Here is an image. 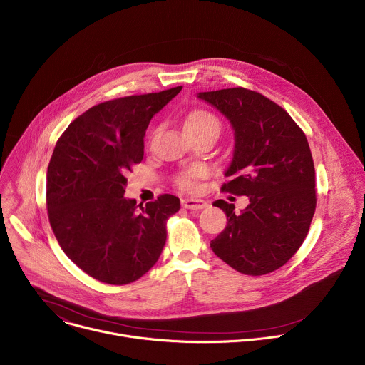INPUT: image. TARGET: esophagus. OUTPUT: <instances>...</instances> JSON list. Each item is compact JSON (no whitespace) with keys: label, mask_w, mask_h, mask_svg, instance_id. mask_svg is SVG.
Instances as JSON below:
<instances>
[{"label":"esophagus","mask_w":365,"mask_h":365,"mask_svg":"<svg viewBox=\"0 0 365 365\" xmlns=\"http://www.w3.org/2000/svg\"><path fill=\"white\" fill-rule=\"evenodd\" d=\"M182 206L186 207V210H203V207L207 206V202L202 199L186 197V199H182Z\"/></svg>","instance_id":"34e87169"}]
</instances>
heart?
<instances>
[{
  "instance_id": "b5f03b06",
  "label": "heart",
  "mask_w": 365,
  "mask_h": 365,
  "mask_svg": "<svg viewBox=\"0 0 365 365\" xmlns=\"http://www.w3.org/2000/svg\"><path fill=\"white\" fill-rule=\"evenodd\" d=\"M186 131H197V133H214L220 135L221 123L220 120L207 111H196L192 113L185 121ZM206 176V170L200 166L190 168L189 170L180 173L176 178V185L185 190H193L196 187V182Z\"/></svg>"
}]
</instances>
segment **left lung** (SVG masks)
I'll use <instances>...</instances> for the list:
<instances>
[{
	"instance_id": "left-lung-1",
	"label": "left lung",
	"mask_w": 365,
	"mask_h": 365,
	"mask_svg": "<svg viewBox=\"0 0 365 365\" xmlns=\"http://www.w3.org/2000/svg\"><path fill=\"white\" fill-rule=\"evenodd\" d=\"M231 123L234 155L221 190L248 196L241 214L222 199L225 230L212 251L234 270L263 276L284 266L303 244L317 207L315 166L307 138L272 99L245 88L199 92Z\"/></svg>"
}]
</instances>
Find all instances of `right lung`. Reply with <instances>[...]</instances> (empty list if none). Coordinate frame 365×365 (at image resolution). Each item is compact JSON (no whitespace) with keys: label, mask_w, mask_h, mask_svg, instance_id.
Wrapping results in <instances>:
<instances>
[{"label":"right lung","mask_w":365,"mask_h":365,"mask_svg":"<svg viewBox=\"0 0 365 365\" xmlns=\"http://www.w3.org/2000/svg\"><path fill=\"white\" fill-rule=\"evenodd\" d=\"M182 86L106 101L61 135L47 168L51 230L72 262L91 277L128 284L144 276L166 244V222L180 210L173 195L144 206L125 199V173L144 155L150 120Z\"/></svg>","instance_id":"1"}]
</instances>
